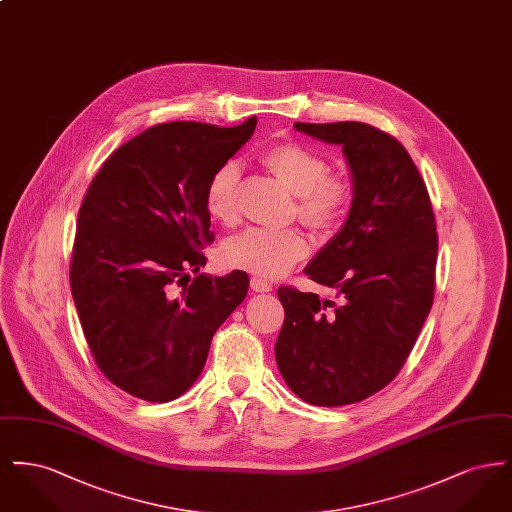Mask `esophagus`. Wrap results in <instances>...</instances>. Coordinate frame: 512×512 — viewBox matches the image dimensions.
<instances>
[{
	"mask_svg": "<svg viewBox=\"0 0 512 512\" xmlns=\"http://www.w3.org/2000/svg\"><path fill=\"white\" fill-rule=\"evenodd\" d=\"M251 290L257 293H268L272 292V284L265 280V278H257V276H253L251 278Z\"/></svg>",
	"mask_w": 512,
	"mask_h": 512,
	"instance_id": "1",
	"label": "esophagus"
}]
</instances>
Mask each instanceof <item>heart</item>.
Instances as JSON below:
<instances>
[{"label": "heart", "instance_id": "1", "mask_svg": "<svg viewBox=\"0 0 512 512\" xmlns=\"http://www.w3.org/2000/svg\"><path fill=\"white\" fill-rule=\"evenodd\" d=\"M270 172L297 195V217L324 230L340 219L349 197V184L328 174V163L309 147L282 144L265 153ZM240 165L226 161L209 178L205 207L213 219L230 224L238 219ZM309 247L297 230L247 228L222 245V261L257 276L274 278L295 267Z\"/></svg>", "mask_w": 512, "mask_h": 512}]
</instances>
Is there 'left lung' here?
<instances>
[{
    "label": "left lung",
    "instance_id": "left-lung-1",
    "mask_svg": "<svg viewBox=\"0 0 512 512\" xmlns=\"http://www.w3.org/2000/svg\"><path fill=\"white\" fill-rule=\"evenodd\" d=\"M293 128L341 147L353 199L305 267L334 299L280 288L286 318L274 353L297 397L341 407L388 386L407 361L434 301L436 220L411 155L390 134L355 121Z\"/></svg>",
    "mask_w": 512,
    "mask_h": 512
}]
</instances>
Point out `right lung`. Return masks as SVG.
Instances as JSON below:
<instances>
[{
    "label": "right lung",
    "mask_w": 512,
    "mask_h": 512,
    "mask_svg": "<svg viewBox=\"0 0 512 512\" xmlns=\"http://www.w3.org/2000/svg\"><path fill=\"white\" fill-rule=\"evenodd\" d=\"M255 126L251 117L232 128L184 121L147 128L103 163L82 201L74 305L101 372L134 397L167 403L190 390L215 332L247 295L244 270L194 281L187 270L205 267L199 249L213 242L209 178Z\"/></svg>",
    "instance_id": "1"
}]
</instances>
